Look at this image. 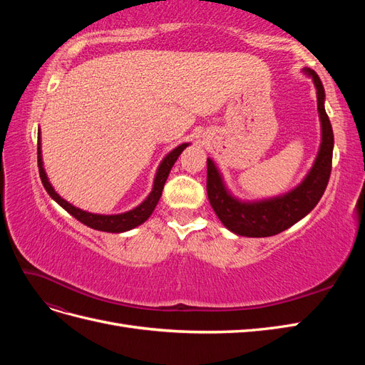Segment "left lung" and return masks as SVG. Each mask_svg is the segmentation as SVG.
Instances as JSON below:
<instances>
[{
    "label": "left lung",
    "mask_w": 365,
    "mask_h": 365,
    "mask_svg": "<svg viewBox=\"0 0 365 365\" xmlns=\"http://www.w3.org/2000/svg\"><path fill=\"white\" fill-rule=\"evenodd\" d=\"M317 88L318 115L322 121V143L311 170L292 190L257 201H242L227 187L222 173L207 158V195L210 205L227 230L237 236L268 237L288 230L314 210L326 190L332 170L334 130L324 109V86L318 74L303 68Z\"/></svg>",
    "instance_id": "left-lung-1"
}]
</instances>
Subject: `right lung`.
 Wrapping results in <instances>:
<instances>
[{
	"mask_svg": "<svg viewBox=\"0 0 365 365\" xmlns=\"http://www.w3.org/2000/svg\"><path fill=\"white\" fill-rule=\"evenodd\" d=\"M189 145L190 143H182V145L170 150L168 155L161 160L158 169H157V173H155V178H153L152 190L146 196L145 201L132 210H129V212L117 213V215H98V213L85 212V210H82L79 207H74L68 201H65L63 197L56 190H54V187L51 185L48 176L46 173V169H43L42 149H41V129L38 130V168H39L41 181H42L43 187H46L47 193L51 196V200L56 201L63 210H67V212L71 216H74L77 220H81L83 225L98 230V231H106V233H125V231H129L132 228L141 225L143 222H146L149 216L153 213V210H155L160 197H161L165 180H168V176L173 168L175 161L178 160L181 152Z\"/></svg>",
	"mask_w": 365,
	"mask_h": 365,
	"instance_id": "add662e5",
	"label": "right lung"
}]
</instances>
